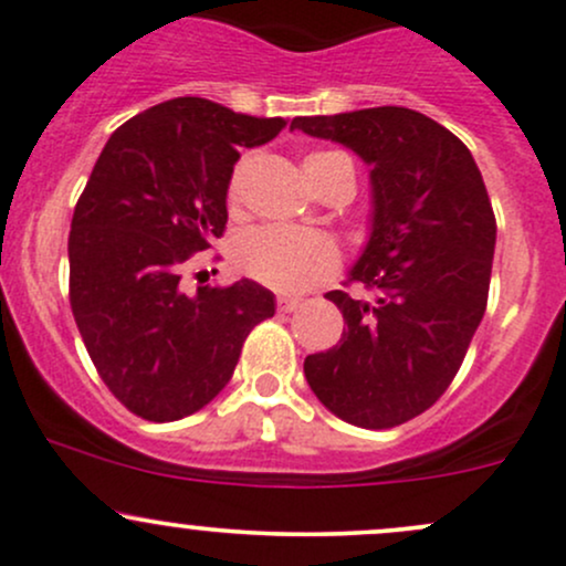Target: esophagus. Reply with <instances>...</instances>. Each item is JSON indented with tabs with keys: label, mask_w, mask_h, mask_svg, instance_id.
Segmentation results:
<instances>
[{
	"label": "esophagus",
	"mask_w": 566,
	"mask_h": 566,
	"mask_svg": "<svg viewBox=\"0 0 566 566\" xmlns=\"http://www.w3.org/2000/svg\"><path fill=\"white\" fill-rule=\"evenodd\" d=\"M276 306H279V312L293 314V312H298V308H301V298H298V295H279Z\"/></svg>",
	"instance_id": "34e87169"
}]
</instances>
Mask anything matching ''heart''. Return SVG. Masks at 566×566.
Returning a JSON list of instances; mask_svg holds the SVG:
<instances>
[{"instance_id":"b5f03b06","label":"heart","mask_w":566,"mask_h":566,"mask_svg":"<svg viewBox=\"0 0 566 566\" xmlns=\"http://www.w3.org/2000/svg\"><path fill=\"white\" fill-rule=\"evenodd\" d=\"M342 154L314 151L308 154L303 170H306L312 187L323 181L328 168ZM243 165H238L228 187V200L238 203L241 198ZM235 265L254 282L265 287L282 290V293H298L314 284L325 282L338 268V249L331 238L319 233H303V230L279 228V224H263L238 235L233 247Z\"/></svg>"}]
</instances>
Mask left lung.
Wrapping results in <instances>:
<instances>
[{"label": "left lung", "instance_id": "left-lung-1", "mask_svg": "<svg viewBox=\"0 0 566 566\" xmlns=\"http://www.w3.org/2000/svg\"><path fill=\"white\" fill-rule=\"evenodd\" d=\"M290 129L336 140L371 165V238L325 298L342 342L303 363L308 388L347 423L392 428L439 401L485 314L496 217L472 154L418 111L382 105L298 116Z\"/></svg>", "mask_w": 566, "mask_h": 566}]
</instances>
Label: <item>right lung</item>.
<instances>
[{
	"label": "right lung",
	"mask_w": 566,
	"mask_h": 566,
	"mask_svg": "<svg viewBox=\"0 0 566 566\" xmlns=\"http://www.w3.org/2000/svg\"><path fill=\"white\" fill-rule=\"evenodd\" d=\"M284 124L176 97L124 122L88 176L67 243L70 306L103 382L143 420L203 409L273 317L258 282L187 293L181 265L224 233L238 151Z\"/></svg>",
	"instance_id": "add662e5"
}]
</instances>
